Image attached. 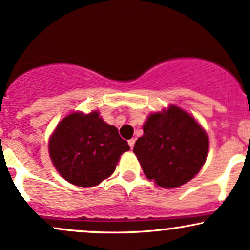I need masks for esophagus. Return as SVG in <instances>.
I'll return each instance as SVG.
<instances>
[{"label":"esophagus","instance_id":"obj_1","mask_svg":"<svg viewBox=\"0 0 250 250\" xmlns=\"http://www.w3.org/2000/svg\"><path fill=\"white\" fill-rule=\"evenodd\" d=\"M128 144H129L130 148H133L134 144H135V140H134V139H130V140H128Z\"/></svg>","mask_w":250,"mask_h":250}]
</instances>
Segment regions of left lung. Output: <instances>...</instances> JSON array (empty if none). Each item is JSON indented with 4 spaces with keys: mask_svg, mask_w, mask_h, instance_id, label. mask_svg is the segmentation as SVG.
I'll list each match as a JSON object with an SVG mask.
<instances>
[{
    "mask_svg": "<svg viewBox=\"0 0 250 250\" xmlns=\"http://www.w3.org/2000/svg\"><path fill=\"white\" fill-rule=\"evenodd\" d=\"M133 152L148 180L159 187L177 188L200 171L208 152V136L195 118L171 105L149 115Z\"/></svg>",
    "mask_w": 250,
    "mask_h": 250,
    "instance_id": "1",
    "label": "left lung"
}]
</instances>
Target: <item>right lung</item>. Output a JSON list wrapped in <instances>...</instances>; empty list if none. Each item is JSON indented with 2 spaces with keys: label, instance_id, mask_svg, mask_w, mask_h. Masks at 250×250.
<instances>
[{
  "label": "right lung",
  "instance_id": "right-lung-1",
  "mask_svg": "<svg viewBox=\"0 0 250 250\" xmlns=\"http://www.w3.org/2000/svg\"><path fill=\"white\" fill-rule=\"evenodd\" d=\"M129 149L114 125L99 112H73L57 125L49 140L50 158L60 175L78 187H93L112 175Z\"/></svg>",
  "mask_w": 250,
  "mask_h": 250
}]
</instances>
